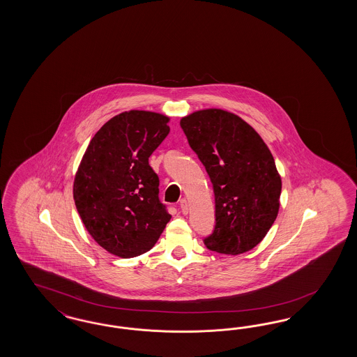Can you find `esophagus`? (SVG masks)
Returning <instances> with one entry per match:
<instances>
[{"label": "esophagus", "instance_id": "34e87169", "mask_svg": "<svg viewBox=\"0 0 357 357\" xmlns=\"http://www.w3.org/2000/svg\"><path fill=\"white\" fill-rule=\"evenodd\" d=\"M179 206H181V209H182V213L187 215V213H188V202H187L185 199H182Z\"/></svg>", "mask_w": 357, "mask_h": 357}]
</instances>
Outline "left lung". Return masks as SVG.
Returning <instances> with one entry per match:
<instances>
[{"mask_svg":"<svg viewBox=\"0 0 357 357\" xmlns=\"http://www.w3.org/2000/svg\"><path fill=\"white\" fill-rule=\"evenodd\" d=\"M181 127L213 184L216 225L206 249L227 255L254 249L280 208L281 176L268 146L249 123L220 108L195 111Z\"/></svg>","mask_w":357,"mask_h":357,"instance_id":"obj_1","label":"left lung"}]
</instances>
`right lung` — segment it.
Masks as SVG:
<instances>
[{"instance_id":"obj_1","label":"right lung","mask_w":357,"mask_h":357,"mask_svg":"<svg viewBox=\"0 0 357 357\" xmlns=\"http://www.w3.org/2000/svg\"><path fill=\"white\" fill-rule=\"evenodd\" d=\"M170 118L130 109L108 120L78 166L73 199L89 234L120 258L149 251L172 216L158 199L149 157L169 135Z\"/></svg>"}]
</instances>
